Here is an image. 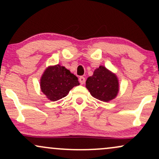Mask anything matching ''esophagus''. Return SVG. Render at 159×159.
Segmentation results:
<instances>
[{"instance_id": "1", "label": "esophagus", "mask_w": 159, "mask_h": 159, "mask_svg": "<svg viewBox=\"0 0 159 159\" xmlns=\"http://www.w3.org/2000/svg\"><path fill=\"white\" fill-rule=\"evenodd\" d=\"M79 82L81 84H84V82H85V78L83 77V76H81V77L79 78Z\"/></svg>"}]
</instances>
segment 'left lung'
Segmentation results:
<instances>
[{"mask_svg": "<svg viewBox=\"0 0 159 159\" xmlns=\"http://www.w3.org/2000/svg\"><path fill=\"white\" fill-rule=\"evenodd\" d=\"M86 87L94 98L102 102L114 99L119 92L116 75L103 66L95 69L93 75L86 81Z\"/></svg>", "mask_w": 159, "mask_h": 159, "instance_id": "left-lung-1", "label": "left lung"}]
</instances>
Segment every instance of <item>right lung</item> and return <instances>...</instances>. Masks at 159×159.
I'll return each mask as SVG.
<instances>
[{"label": "right lung", "instance_id": "obj_1", "mask_svg": "<svg viewBox=\"0 0 159 159\" xmlns=\"http://www.w3.org/2000/svg\"><path fill=\"white\" fill-rule=\"evenodd\" d=\"M79 84L78 78L59 64L48 66L40 79L42 92L53 102L66 96L71 89Z\"/></svg>", "mask_w": 159, "mask_h": 159}]
</instances>
